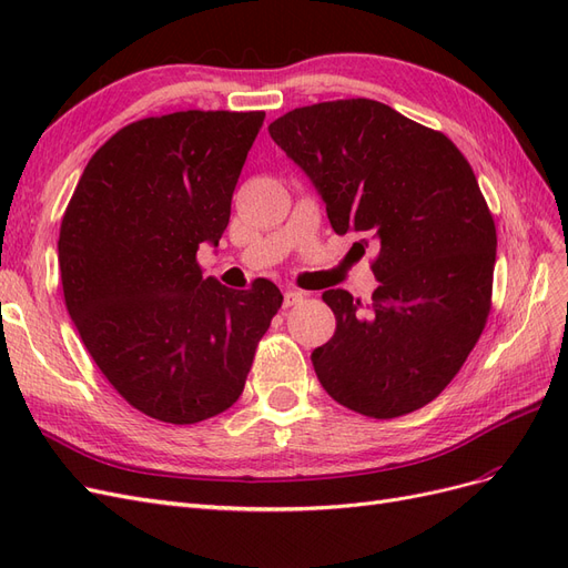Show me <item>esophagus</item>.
<instances>
[{
    "mask_svg": "<svg viewBox=\"0 0 568 568\" xmlns=\"http://www.w3.org/2000/svg\"><path fill=\"white\" fill-rule=\"evenodd\" d=\"M303 298H305V294L303 291H296V288H288L286 294H284V307H291V305H298V303H303Z\"/></svg>",
    "mask_w": 568,
    "mask_h": 568,
    "instance_id": "esophagus-1",
    "label": "esophagus"
}]
</instances>
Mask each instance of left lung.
Masks as SVG:
<instances>
[{
  "label": "left lung",
  "mask_w": 568,
  "mask_h": 568,
  "mask_svg": "<svg viewBox=\"0 0 568 568\" xmlns=\"http://www.w3.org/2000/svg\"><path fill=\"white\" fill-rule=\"evenodd\" d=\"M270 136L313 180L336 234L379 244L369 303L322 294L336 332L311 355L320 384L374 419L428 405L490 313L497 234L469 161L443 132L372 99L294 109Z\"/></svg>",
  "instance_id": "1"
}]
</instances>
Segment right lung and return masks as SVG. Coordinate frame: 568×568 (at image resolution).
Segmentation results:
<instances>
[{
    "instance_id": "add662e5",
    "label": "right lung",
    "mask_w": 568,
    "mask_h": 568,
    "mask_svg": "<svg viewBox=\"0 0 568 568\" xmlns=\"http://www.w3.org/2000/svg\"><path fill=\"white\" fill-rule=\"evenodd\" d=\"M263 111H178L118 130L90 159L59 232L68 315L109 384L168 424L232 407L282 291L203 277Z\"/></svg>"
}]
</instances>
